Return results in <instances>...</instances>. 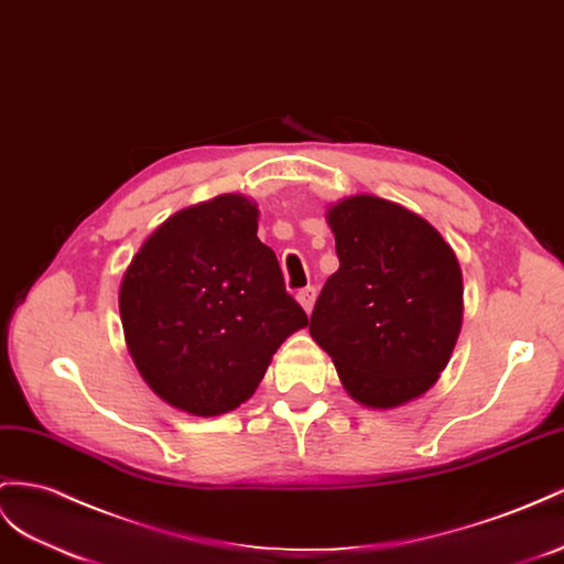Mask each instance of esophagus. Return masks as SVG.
I'll use <instances>...</instances> for the list:
<instances>
[{"label":"esophagus","instance_id":"obj_1","mask_svg":"<svg viewBox=\"0 0 564 564\" xmlns=\"http://www.w3.org/2000/svg\"><path fill=\"white\" fill-rule=\"evenodd\" d=\"M314 300H316V291L312 285H307V288H302V291L297 293V302L302 305V310H305L307 314L312 312V307H314Z\"/></svg>","mask_w":564,"mask_h":564}]
</instances>
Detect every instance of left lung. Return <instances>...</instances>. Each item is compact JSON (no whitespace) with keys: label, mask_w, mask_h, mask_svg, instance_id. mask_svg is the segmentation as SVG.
Segmentation results:
<instances>
[{"label":"left lung","mask_w":564,"mask_h":564,"mask_svg":"<svg viewBox=\"0 0 564 564\" xmlns=\"http://www.w3.org/2000/svg\"><path fill=\"white\" fill-rule=\"evenodd\" d=\"M338 271L312 312L310 334L359 405L391 410L438 381L462 326V271L420 214L373 195L326 212Z\"/></svg>","instance_id":"left-lung-1"}]
</instances>
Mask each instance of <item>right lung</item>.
Instances as JSON below:
<instances>
[{
  "label": "right lung",
  "mask_w": 564,
  "mask_h": 564,
  "mask_svg": "<svg viewBox=\"0 0 564 564\" xmlns=\"http://www.w3.org/2000/svg\"><path fill=\"white\" fill-rule=\"evenodd\" d=\"M257 219L242 195L199 202L169 216L123 273L128 352L152 391L187 414L236 410L281 343L307 326Z\"/></svg>",
  "instance_id": "1"
}]
</instances>
